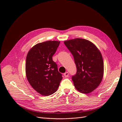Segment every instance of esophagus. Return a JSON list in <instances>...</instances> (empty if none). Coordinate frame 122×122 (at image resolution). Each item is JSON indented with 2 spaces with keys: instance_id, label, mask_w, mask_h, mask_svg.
<instances>
[{
  "instance_id": "obj_1",
  "label": "esophagus",
  "mask_w": 122,
  "mask_h": 122,
  "mask_svg": "<svg viewBox=\"0 0 122 122\" xmlns=\"http://www.w3.org/2000/svg\"><path fill=\"white\" fill-rule=\"evenodd\" d=\"M64 76L66 77H68L69 76V73L68 72H66L64 73Z\"/></svg>"
}]
</instances>
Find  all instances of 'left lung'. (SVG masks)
Segmentation results:
<instances>
[{
	"label": "left lung",
	"mask_w": 122,
	"mask_h": 122,
	"mask_svg": "<svg viewBox=\"0 0 122 122\" xmlns=\"http://www.w3.org/2000/svg\"><path fill=\"white\" fill-rule=\"evenodd\" d=\"M72 54L77 72L72 77L76 90L88 94L100 84L104 73V63L100 51L87 40L77 38L64 42Z\"/></svg>",
	"instance_id": "1"
}]
</instances>
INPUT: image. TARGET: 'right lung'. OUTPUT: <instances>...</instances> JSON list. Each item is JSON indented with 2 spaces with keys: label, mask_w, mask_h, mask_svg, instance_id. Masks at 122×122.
I'll use <instances>...</instances> for the list:
<instances>
[{
  "label": "right lung",
  "mask_w": 122,
  "mask_h": 122,
  "mask_svg": "<svg viewBox=\"0 0 122 122\" xmlns=\"http://www.w3.org/2000/svg\"><path fill=\"white\" fill-rule=\"evenodd\" d=\"M60 42L48 41L36 44L28 51L26 59V76L35 90L43 96L56 92L62 77L52 56Z\"/></svg>",
  "instance_id": "right-lung-1"
}]
</instances>
